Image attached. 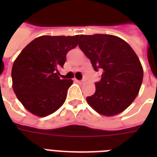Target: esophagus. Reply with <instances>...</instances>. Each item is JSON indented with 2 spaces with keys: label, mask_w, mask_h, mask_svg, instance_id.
<instances>
[{
  "label": "esophagus",
  "mask_w": 157,
  "mask_h": 157,
  "mask_svg": "<svg viewBox=\"0 0 157 157\" xmlns=\"http://www.w3.org/2000/svg\"><path fill=\"white\" fill-rule=\"evenodd\" d=\"M75 81H76V82H77V83H79V84L84 83V81H79V80H77V79H75Z\"/></svg>",
  "instance_id": "34e87169"
}]
</instances>
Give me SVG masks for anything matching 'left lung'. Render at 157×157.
Masks as SVG:
<instances>
[{
    "instance_id": "8db88e82",
    "label": "left lung",
    "mask_w": 157,
    "mask_h": 157,
    "mask_svg": "<svg viewBox=\"0 0 157 157\" xmlns=\"http://www.w3.org/2000/svg\"><path fill=\"white\" fill-rule=\"evenodd\" d=\"M79 47L90 60L101 80L87 103L99 114H119L133 103L141 87L144 70L137 54L121 38L108 34L81 35Z\"/></svg>"
}]
</instances>
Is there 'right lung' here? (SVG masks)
<instances>
[{
    "label": "right lung",
    "instance_id": "right-lung-1",
    "mask_svg": "<svg viewBox=\"0 0 157 157\" xmlns=\"http://www.w3.org/2000/svg\"><path fill=\"white\" fill-rule=\"evenodd\" d=\"M79 35L41 36L31 41L13 62V90L31 113L44 117L56 112L65 102L72 80L60 79L59 68L69 50L76 47Z\"/></svg>",
    "mask_w": 157,
    "mask_h": 157
}]
</instances>
